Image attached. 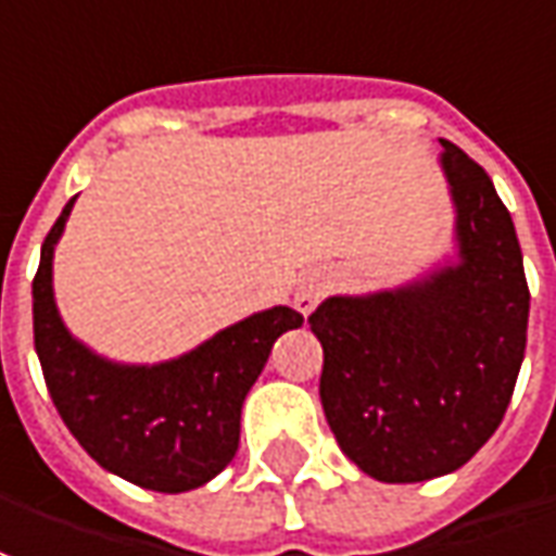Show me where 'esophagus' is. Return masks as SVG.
<instances>
[{"instance_id": "obj_1", "label": "esophagus", "mask_w": 556, "mask_h": 556, "mask_svg": "<svg viewBox=\"0 0 556 556\" xmlns=\"http://www.w3.org/2000/svg\"><path fill=\"white\" fill-rule=\"evenodd\" d=\"M320 296H324V285H320V281H302V285L296 287V293H293V305L300 308L302 315H308Z\"/></svg>"}]
</instances>
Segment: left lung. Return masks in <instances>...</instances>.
Returning <instances> with one entry per match:
<instances>
[{"label":"left lung","instance_id":"1","mask_svg":"<svg viewBox=\"0 0 556 556\" xmlns=\"http://www.w3.org/2000/svg\"><path fill=\"white\" fill-rule=\"evenodd\" d=\"M460 263L372 296H329L308 324L324 348L320 402L366 476H447L503 424L530 317L511 214L472 156L442 139Z\"/></svg>","mask_w":556,"mask_h":556}]
</instances>
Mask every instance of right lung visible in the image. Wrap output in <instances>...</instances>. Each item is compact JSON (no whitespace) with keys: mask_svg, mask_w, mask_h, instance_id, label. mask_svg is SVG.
Listing matches in <instances>:
<instances>
[{"mask_svg":"<svg viewBox=\"0 0 556 556\" xmlns=\"http://www.w3.org/2000/svg\"><path fill=\"white\" fill-rule=\"evenodd\" d=\"M68 202L41 244L33 278V332L45 384L78 445L102 469L156 493L202 488L239 451L241 402L275 339L302 315L275 305L220 329L197 351L156 366H121L68 336L53 302V244Z\"/></svg>","mask_w":556,"mask_h":556,"instance_id":"obj_1","label":"right lung"}]
</instances>
